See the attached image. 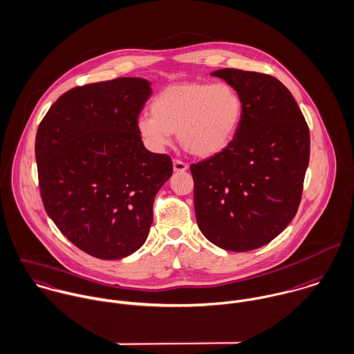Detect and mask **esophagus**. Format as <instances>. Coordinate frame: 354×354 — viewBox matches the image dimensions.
<instances>
[{"label":"esophagus","instance_id":"obj_1","mask_svg":"<svg viewBox=\"0 0 354 354\" xmlns=\"http://www.w3.org/2000/svg\"><path fill=\"white\" fill-rule=\"evenodd\" d=\"M189 169V165L183 161L179 160H174V171L175 172H186Z\"/></svg>","mask_w":354,"mask_h":354}]
</instances>
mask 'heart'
I'll list each match as a JSON object with an SVG mask.
<instances>
[{
    "label": "heart",
    "instance_id": "obj_1",
    "mask_svg": "<svg viewBox=\"0 0 354 354\" xmlns=\"http://www.w3.org/2000/svg\"><path fill=\"white\" fill-rule=\"evenodd\" d=\"M151 116L138 119L142 137L154 149H162L178 134L182 149L200 158L220 154L236 136L243 102L227 83L179 82L160 91L151 105Z\"/></svg>",
    "mask_w": 354,
    "mask_h": 354
}]
</instances>
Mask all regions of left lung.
<instances>
[{
    "mask_svg": "<svg viewBox=\"0 0 354 354\" xmlns=\"http://www.w3.org/2000/svg\"><path fill=\"white\" fill-rule=\"evenodd\" d=\"M241 95L243 118L220 154L190 167L197 224L231 252L261 248L295 216L309 164V130L294 97L277 77L217 70Z\"/></svg>",
    "mask_w": 354,
    "mask_h": 354,
    "instance_id": "8db88e82",
    "label": "left lung"
}]
</instances>
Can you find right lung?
I'll list each match as a JSON object with an SVG mask.
<instances>
[{
    "mask_svg": "<svg viewBox=\"0 0 354 354\" xmlns=\"http://www.w3.org/2000/svg\"><path fill=\"white\" fill-rule=\"evenodd\" d=\"M150 82L116 77L75 87L41 122L35 158L49 217L75 246L119 260L145 243L153 201L172 175L167 154L149 151L137 123Z\"/></svg>",
    "mask_w": 354,
    "mask_h": 354,
    "instance_id": "1",
    "label": "right lung"
}]
</instances>
